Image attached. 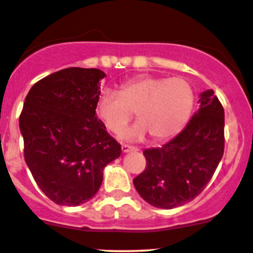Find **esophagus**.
<instances>
[{"label": "esophagus", "instance_id": "obj_1", "mask_svg": "<svg viewBox=\"0 0 253 253\" xmlns=\"http://www.w3.org/2000/svg\"><path fill=\"white\" fill-rule=\"evenodd\" d=\"M136 147L134 146H129V145H122V151L124 152V154H126V152H130V151H136Z\"/></svg>", "mask_w": 253, "mask_h": 253}]
</instances>
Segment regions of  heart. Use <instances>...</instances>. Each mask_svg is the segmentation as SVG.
Masks as SVG:
<instances>
[{
  "label": "heart",
  "instance_id": "heart-1",
  "mask_svg": "<svg viewBox=\"0 0 253 253\" xmlns=\"http://www.w3.org/2000/svg\"><path fill=\"white\" fill-rule=\"evenodd\" d=\"M193 103V89L187 80L140 75L124 82L119 92L103 89L97 112L108 130L119 132L135 111L139 121L123 130L119 137L139 141L151 134L155 141H165L183 129Z\"/></svg>",
  "mask_w": 253,
  "mask_h": 253
}]
</instances>
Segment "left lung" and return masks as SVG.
Masks as SVG:
<instances>
[{
  "label": "left lung",
  "mask_w": 253,
  "mask_h": 253,
  "mask_svg": "<svg viewBox=\"0 0 253 253\" xmlns=\"http://www.w3.org/2000/svg\"><path fill=\"white\" fill-rule=\"evenodd\" d=\"M199 109L162 147L144 151L146 169L134 178L145 202L172 209L193 201L211 181L224 154V108L212 89L199 94Z\"/></svg>",
  "instance_id": "8db88e82"
}]
</instances>
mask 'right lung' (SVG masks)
Segmentation results:
<instances>
[{
  "label": "right lung",
  "mask_w": 253,
  "mask_h": 253,
  "mask_svg": "<svg viewBox=\"0 0 253 253\" xmlns=\"http://www.w3.org/2000/svg\"><path fill=\"white\" fill-rule=\"evenodd\" d=\"M104 77L98 69L60 70L37 82L24 101V160L42 193L59 206L88 202L104 167L121 156V145L96 114Z\"/></svg>",
  "instance_id": "add662e5"
}]
</instances>
